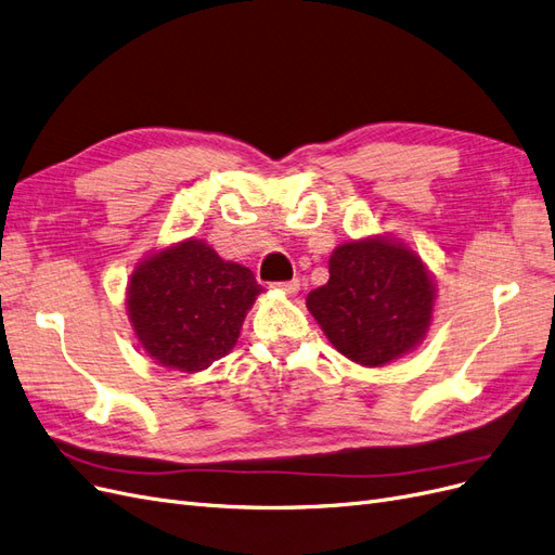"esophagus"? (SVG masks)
I'll use <instances>...</instances> for the list:
<instances>
[{
  "label": "esophagus",
  "instance_id": "1",
  "mask_svg": "<svg viewBox=\"0 0 555 555\" xmlns=\"http://www.w3.org/2000/svg\"><path fill=\"white\" fill-rule=\"evenodd\" d=\"M274 288L285 293V295H295L299 291V281L293 279V281H281V283H274Z\"/></svg>",
  "mask_w": 555,
  "mask_h": 555
}]
</instances>
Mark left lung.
<instances>
[{
  "label": "left lung",
  "mask_w": 555,
  "mask_h": 555,
  "mask_svg": "<svg viewBox=\"0 0 555 555\" xmlns=\"http://www.w3.org/2000/svg\"><path fill=\"white\" fill-rule=\"evenodd\" d=\"M436 288L420 256L385 237L334 248L330 281L307 307L332 346L362 366H383L426 336Z\"/></svg>",
  "instance_id": "left-lung-1"
}]
</instances>
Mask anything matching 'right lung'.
Segmentation results:
<instances>
[{
	"instance_id": "add662e5",
	"label": "right lung",
	"mask_w": 555,
	"mask_h": 555,
	"mask_svg": "<svg viewBox=\"0 0 555 555\" xmlns=\"http://www.w3.org/2000/svg\"><path fill=\"white\" fill-rule=\"evenodd\" d=\"M262 293L248 267L186 240L142 260L127 307L142 348L160 366L195 373L237 344L246 311Z\"/></svg>"
}]
</instances>
